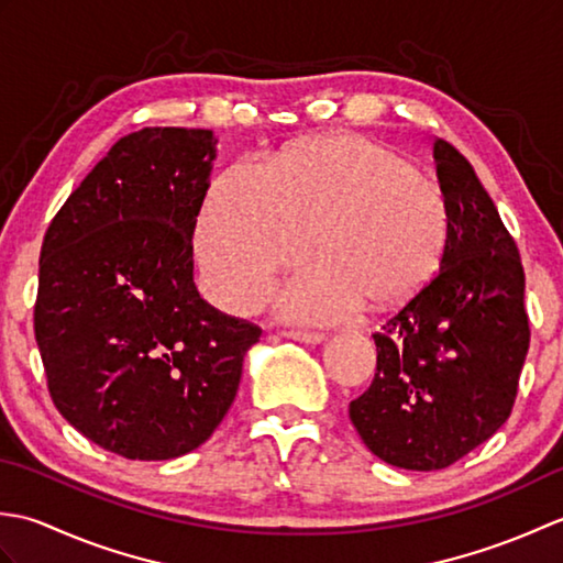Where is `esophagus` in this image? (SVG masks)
Segmentation results:
<instances>
[{
  "mask_svg": "<svg viewBox=\"0 0 563 563\" xmlns=\"http://www.w3.org/2000/svg\"><path fill=\"white\" fill-rule=\"evenodd\" d=\"M285 339H292V341H300V343H321L324 341V333H317V331H300V329H292V331H283Z\"/></svg>",
  "mask_w": 563,
  "mask_h": 563,
  "instance_id": "esophagus-1",
  "label": "esophagus"
}]
</instances>
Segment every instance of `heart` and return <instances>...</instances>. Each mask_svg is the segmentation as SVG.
Segmentation results:
<instances>
[{"label": "heart", "mask_w": 563, "mask_h": 563, "mask_svg": "<svg viewBox=\"0 0 563 563\" xmlns=\"http://www.w3.org/2000/svg\"><path fill=\"white\" fill-rule=\"evenodd\" d=\"M448 227L433 178L377 140L339 133L224 169L202 202L196 254L214 297L254 312L309 239L317 266L288 283L280 312L333 321L361 300L387 309L413 297L440 266Z\"/></svg>", "instance_id": "heart-1"}]
</instances>
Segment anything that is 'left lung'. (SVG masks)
<instances>
[{"instance_id":"obj_1","label":"left lung","mask_w":563,"mask_h":563,"mask_svg":"<svg viewBox=\"0 0 563 563\" xmlns=\"http://www.w3.org/2000/svg\"><path fill=\"white\" fill-rule=\"evenodd\" d=\"M433 157L450 227L440 271L373 333L377 373L349 406L391 466L445 470L508 421L530 349L518 246L474 166L450 142Z\"/></svg>"}]
</instances>
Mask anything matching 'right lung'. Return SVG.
Segmentation results:
<instances>
[{
    "instance_id": "right-lung-1",
    "label": "right lung",
    "mask_w": 563,
    "mask_h": 563,
    "mask_svg": "<svg viewBox=\"0 0 563 563\" xmlns=\"http://www.w3.org/2000/svg\"><path fill=\"white\" fill-rule=\"evenodd\" d=\"M212 130L142 128L93 166L45 232L35 341L69 426L125 460L202 445L261 329L198 295L194 232Z\"/></svg>"
}]
</instances>
